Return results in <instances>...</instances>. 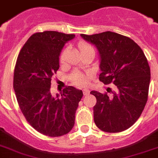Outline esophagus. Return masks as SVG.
<instances>
[{
  "label": "esophagus",
  "mask_w": 158,
  "mask_h": 158,
  "mask_svg": "<svg viewBox=\"0 0 158 158\" xmlns=\"http://www.w3.org/2000/svg\"><path fill=\"white\" fill-rule=\"evenodd\" d=\"M89 92H90V91H89V89H83V94H84V95H89Z\"/></svg>",
  "instance_id": "1"
}]
</instances>
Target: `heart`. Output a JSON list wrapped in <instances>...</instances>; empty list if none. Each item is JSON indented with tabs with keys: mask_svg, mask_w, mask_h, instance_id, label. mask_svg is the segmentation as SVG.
Returning a JSON list of instances; mask_svg holds the SVG:
<instances>
[{
	"mask_svg": "<svg viewBox=\"0 0 158 158\" xmlns=\"http://www.w3.org/2000/svg\"><path fill=\"white\" fill-rule=\"evenodd\" d=\"M79 48H80L81 52H84V51L89 50V49H92V48L89 45V44H87L85 42H80L79 43ZM66 49H64V50L62 52L61 55H60V62L61 63H64L65 61V58H66ZM87 76L85 74H83L81 72L75 71L73 72L71 74V80L76 85H84L86 84L87 82Z\"/></svg>",
	"mask_w": 158,
	"mask_h": 158,
	"instance_id": "heart-1",
	"label": "heart"
}]
</instances>
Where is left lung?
I'll return each instance as SVG.
<instances>
[{"instance_id": "obj_1", "label": "left lung", "mask_w": 158, "mask_h": 158, "mask_svg": "<svg viewBox=\"0 0 158 158\" xmlns=\"http://www.w3.org/2000/svg\"><path fill=\"white\" fill-rule=\"evenodd\" d=\"M81 37L95 46L99 56V81L113 83L117 90L109 96L97 91L94 121L106 132H120L135 124L145 107L150 69L141 48L133 40L106 31Z\"/></svg>"}]
</instances>
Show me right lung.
Segmentation results:
<instances>
[{"mask_svg": "<svg viewBox=\"0 0 158 158\" xmlns=\"http://www.w3.org/2000/svg\"><path fill=\"white\" fill-rule=\"evenodd\" d=\"M75 37L56 31L36 33L27 40L17 58L13 88L22 113L43 135L57 137L71 131L81 90L68 86L61 95L51 93L52 75L59 68L65 44Z\"/></svg>", "mask_w": 158, "mask_h": 158, "instance_id": "obj_1", "label": "right lung"}]
</instances>
